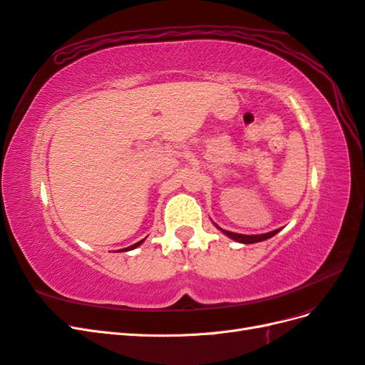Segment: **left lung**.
I'll return each instance as SVG.
<instances>
[{
	"instance_id": "left-lung-1",
	"label": "left lung",
	"mask_w": 365,
	"mask_h": 365,
	"mask_svg": "<svg viewBox=\"0 0 365 365\" xmlns=\"http://www.w3.org/2000/svg\"><path fill=\"white\" fill-rule=\"evenodd\" d=\"M219 230L222 231V233H225L228 237H231V239H235V240L240 242V244H256V242L267 240V239H269V237L275 236V235H277L279 231H280V228H279V230H274V231H271V233H267V235L247 236V235H237V233H231V231H227V230H222V228H219Z\"/></svg>"
}]
</instances>
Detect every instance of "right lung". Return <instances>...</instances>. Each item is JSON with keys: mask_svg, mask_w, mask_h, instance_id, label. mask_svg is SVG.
<instances>
[{"mask_svg": "<svg viewBox=\"0 0 365 365\" xmlns=\"http://www.w3.org/2000/svg\"><path fill=\"white\" fill-rule=\"evenodd\" d=\"M141 242H143V240H140V242H137V244H134V245H130V247H128V248H125V250H123V251H129V250H134V248H137V247H138V245H140V244H141ZM120 251H121V250H120Z\"/></svg>", "mask_w": 365, "mask_h": 365, "instance_id": "1", "label": "right lung"}]
</instances>
